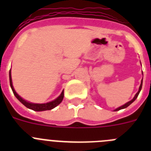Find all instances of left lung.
<instances>
[{
	"label": "left lung",
	"instance_id": "8db88e82",
	"mask_svg": "<svg viewBox=\"0 0 151 151\" xmlns=\"http://www.w3.org/2000/svg\"><path fill=\"white\" fill-rule=\"evenodd\" d=\"M142 80H143V79H142ZM141 88H142V81H141V85H140V87H139V90H138V91L137 92V94H135V96H134V98H133V99L132 100V101H129V102H128V103H126V104H124L123 106H120V107H119V108H117V109H116L115 111H118V110H122V109H124V108L128 107V106H129V105H130L131 104H132V103L134 102V101H135V100H136V98H137V97H138V94H139L140 91H141Z\"/></svg>",
	"mask_w": 151,
	"mask_h": 151
}]
</instances>
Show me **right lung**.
Masks as SVG:
<instances>
[{
	"instance_id": "obj_1",
	"label": "right lung",
	"mask_w": 151,
	"mask_h": 151,
	"mask_svg": "<svg viewBox=\"0 0 151 151\" xmlns=\"http://www.w3.org/2000/svg\"><path fill=\"white\" fill-rule=\"evenodd\" d=\"M9 76H10V87H11L12 91H13V94L16 96L17 99L22 103V104L25 105L27 108L29 109H31V110H35V111H45V110H52L53 108L56 107L58 104H60L61 102H62L63 99V96H64V91H63L62 93H61L60 95L57 97V99L54 100V101H51V102L47 103V104H32V103H29L28 101H25L20 97L19 96L18 94H17V92L15 91L14 88L13 87V84H12V78H11V72L10 70V73H9Z\"/></svg>"
}]
</instances>
